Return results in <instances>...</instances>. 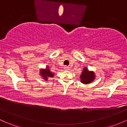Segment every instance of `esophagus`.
<instances>
[{
	"label": "esophagus",
	"mask_w": 127,
	"mask_h": 127,
	"mask_svg": "<svg viewBox=\"0 0 127 127\" xmlns=\"http://www.w3.org/2000/svg\"><path fill=\"white\" fill-rule=\"evenodd\" d=\"M68 68H69V67L67 66H65L64 67V69L65 70H68Z\"/></svg>",
	"instance_id": "1"
}]
</instances>
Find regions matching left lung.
I'll list each match as a JSON object with an SVG mask.
<instances>
[{
	"label": "left lung",
	"mask_w": 127,
	"mask_h": 127,
	"mask_svg": "<svg viewBox=\"0 0 127 127\" xmlns=\"http://www.w3.org/2000/svg\"><path fill=\"white\" fill-rule=\"evenodd\" d=\"M80 78H81V82L83 84H88L95 79V75L93 71L88 70L87 67H85L83 69Z\"/></svg>",
	"instance_id": "1"
}]
</instances>
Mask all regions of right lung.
Instances as JSON below:
<instances>
[{
  "mask_svg": "<svg viewBox=\"0 0 127 127\" xmlns=\"http://www.w3.org/2000/svg\"><path fill=\"white\" fill-rule=\"evenodd\" d=\"M39 73H40V75L41 76L42 78L45 81H48V79L53 78L54 76V74L50 71L48 66L46 67L45 68H40Z\"/></svg>",
  "mask_w": 127,
  "mask_h": 127,
  "instance_id": "add662e5",
  "label": "right lung"
}]
</instances>
